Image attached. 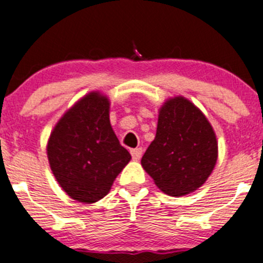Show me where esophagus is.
Returning <instances> with one entry per match:
<instances>
[{"mask_svg":"<svg viewBox=\"0 0 263 263\" xmlns=\"http://www.w3.org/2000/svg\"><path fill=\"white\" fill-rule=\"evenodd\" d=\"M130 153H132L133 160L138 161V160H140V157H142L143 149H142V148H134V149L130 151Z\"/></svg>","mask_w":263,"mask_h":263,"instance_id":"obj_1","label":"esophagus"}]
</instances>
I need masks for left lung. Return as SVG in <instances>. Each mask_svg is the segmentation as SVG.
<instances>
[{"label":"left lung","instance_id":"left-lung-1","mask_svg":"<svg viewBox=\"0 0 263 263\" xmlns=\"http://www.w3.org/2000/svg\"><path fill=\"white\" fill-rule=\"evenodd\" d=\"M217 140L206 116L184 97L161 107L156 138L142 157V166L168 196L194 192L211 175Z\"/></svg>","mask_w":263,"mask_h":263}]
</instances>
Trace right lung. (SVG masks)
I'll use <instances>...</instances> for the list:
<instances>
[{
	"instance_id": "add662e5",
	"label": "right lung",
	"mask_w": 263,
	"mask_h": 263,
	"mask_svg": "<svg viewBox=\"0 0 263 263\" xmlns=\"http://www.w3.org/2000/svg\"><path fill=\"white\" fill-rule=\"evenodd\" d=\"M108 110L107 98L89 93L62 116L49 137L52 173L78 202L95 203L103 198L132 158L111 128Z\"/></svg>"
}]
</instances>
